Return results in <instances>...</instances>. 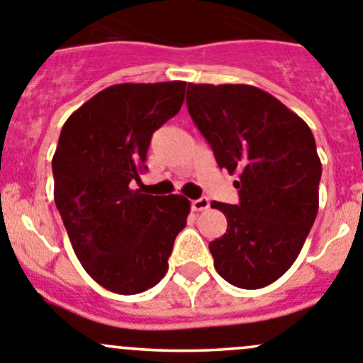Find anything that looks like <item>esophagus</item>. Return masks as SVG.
Masks as SVG:
<instances>
[{
	"instance_id": "obj_1",
	"label": "esophagus",
	"mask_w": 363,
	"mask_h": 363,
	"mask_svg": "<svg viewBox=\"0 0 363 363\" xmlns=\"http://www.w3.org/2000/svg\"><path fill=\"white\" fill-rule=\"evenodd\" d=\"M191 209L193 211H206L209 209V199L202 196V199H196L191 202Z\"/></svg>"
}]
</instances>
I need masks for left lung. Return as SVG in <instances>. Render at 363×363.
<instances>
[{"label": "left lung", "instance_id": "1", "mask_svg": "<svg viewBox=\"0 0 363 363\" xmlns=\"http://www.w3.org/2000/svg\"><path fill=\"white\" fill-rule=\"evenodd\" d=\"M188 111L239 203L213 202L227 232L209 242L221 279L260 289L293 266L319 209L321 160L311 128L252 84H188Z\"/></svg>", "mask_w": 363, "mask_h": 363}]
</instances>
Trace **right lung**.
Returning <instances> with one entry per match:
<instances>
[{"label":"right lung","instance_id":"add662e5","mask_svg":"<svg viewBox=\"0 0 363 363\" xmlns=\"http://www.w3.org/2000/svg\"><path fill=\"white\" fill-rule=\"evenodd\" d=\"M184 92V81L113 84L77 108L60 133L55 203L81 266L111 293L156 286L186 227L188 199L131 189L147 170L152 133L179 113Z\"/></svg>","mask_w":363,"mask_h":363}]
</instances>
